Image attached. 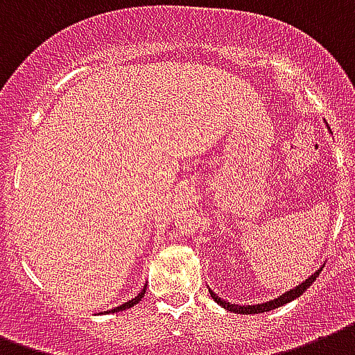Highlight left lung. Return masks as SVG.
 Here are the masks:
<instances>
[{"label":"left lung","instance_id":"1","mask_svg":"<svg viewBox=\"0 0 355 355\" xmlns=\"http://www.w3.org/2000/svg\"><path fill=\"white\" fill-rule=\"evenodd\" d=\"M320 270H322V268H318L315 274H311V276L307 277L306 282H302L300 285H296L295 289L285 291L282 296H277V298H274V300L263 302V304H255V306H239V304H230V302L222 300L220 296L215 295V293H213L211 289H209V293H211V298H213L216 304H220V306L224 307V309H227V311L241 313V315H255V313L272 311V309H276V307H282V306H285V304H289V302L296 300L298 296L304 295V293H306V291L311 287L313 282H315V279L318 277V274H320Z\"/></svg>","mask_w":355,"mask_h":355}]
</instances>
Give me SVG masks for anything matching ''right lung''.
I'll use <instances>...</instances> for the list:
<instances>
[{
	"label": "right lung",
	"mask_w": 355,
	"mask_h": 355,
	"mask_svg": "<svg viewBox=\"0 0 355 355\" xmlns=\"http://www.w3.org/2000/svg\"><path fill=\"white\" fill-rule=\"evenodd\" d=\"M146 295V285H144V289L140 291L139 295L135 296L133 300H129V302H125V304H122V306H118V307H114V309H111V311L109 313H114V311H123V309H129V307H133L135 304H139L140 302V298H142V296ZM107 313V311H105Z\"/></svg>",
	"instance_id": "1"
}]
</instances>
